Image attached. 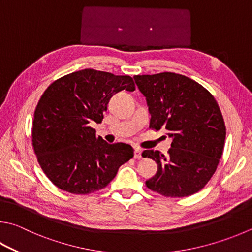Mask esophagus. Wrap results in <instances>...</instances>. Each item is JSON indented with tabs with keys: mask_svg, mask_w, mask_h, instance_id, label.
Returning <instances> with one entry per match:
<instances>
[{
	"mask_svg": "<svg viewBox=\"0 0 252 252\" xmlns=\"http://www.w3.org/2000/svg\"><path fill=\"white\" fill-rule=\"evenodd\" d=\"M142 158V150L135 149L134 151V158Z\"/></svg>",
	"mask_w": 252,
	"mask_h": 252,
	"instance_id": "34e87169",
	"label": "esophagus"
}]
</instances>
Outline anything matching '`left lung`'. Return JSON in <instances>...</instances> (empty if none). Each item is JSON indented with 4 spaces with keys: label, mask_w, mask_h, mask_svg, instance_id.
<instances>
[{
    "label": "left lung",
    "mask_w": 252,
    "mask_h": 252,
    "mask_svg": "<svg viewBox=\"0 0 252 252\" xmlns=\"http://www.w3.org/2000/svg\"><path fill=\"white\" fill-rule=\"evenodd\" d=\"M151 113L150 129L167 130L173 139L168 154L145 150L143 158L158 163L145 182L165 197L197 193L216 172L223 151L226 126L214 95L198 82L175 72L134 76Z\"/></svg>",
    "instance_id": "8db88e82"
}]
</instances>
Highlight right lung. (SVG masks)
<instances>
[{
	"mask_svg": "<svg viewBox=\"0 0 252 252\" xmlns=\"http://www.w3.org/2000/svg\"><path fill=\"white\" fill-rule=\"evenodd\" d=\"M134 91L130 76L84 69L55 80L36 106L32 144L48 180L59 189L87 195L100 190L133 158L126 143L109 144L89 123H101L109 100Z\"/></svg>",
	"mask_w": 252,
	"mask_h": 252,
	"instance_id": "obj_1",
	"label": "right lung"
}]
</instances>
